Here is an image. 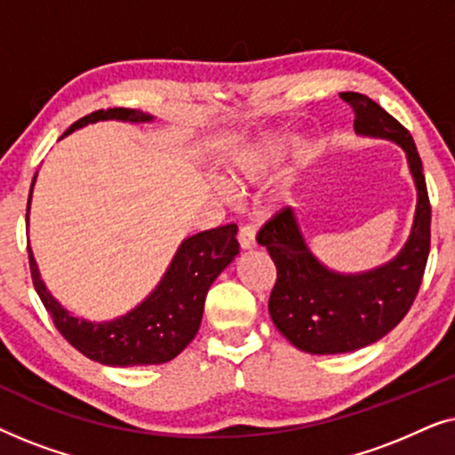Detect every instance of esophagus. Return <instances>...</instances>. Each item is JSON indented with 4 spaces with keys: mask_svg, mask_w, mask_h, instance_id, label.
<instances>
[{
    "mask_svg": "<svg viewBox=\"0 0 455 455\" xmlns=\"http://www.w3.org/2000/svg\"><path fill=\"white\" fill-rule=\"evenodd\" d=\"M238 242L242 251H251V248L257 246V232H254L252 226H242L238 232Z\"/></svg>",
    "mask_w": 455,
    "mask_h": 455,
    "instance_id": "1",
    "label": "esophagus"
}]
</instances>
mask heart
I'll return each mask as SVG.
<instances>
[{
    "instance_id": "heart-1",
    "label": "heart",
    "mask_w": 455,
    "mask_h": 455,
    "mask_svg": "<svg viewBox=\"0 0 455 455\" xmlns=\"http://www.w3.org/2000/svg\"><path fill=\"white\" fill-rule=\"evenodd\" d=\"M279 157H282V151L275 147L257 148V151L242 155V157L235 159V164L229 167L228 184L234 186V188H246V186L251 184L265 182V180L271 178Z\"/></svg>"
}]
</instances>
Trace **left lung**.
Here are the masks:
<instances>
[{
	"mask_svg": "<svg viewBox=\"0 0 455 455\" xmlns=\"http://www.w3.org/2000/svg\"><path fill=\"white\" fill-rule=\"evenodd\" d=\"M339 97L356 114V134L403 148L416 186V211L402 251L389 263L360 273H339L323 265L310 252L294 209H282L260 228L257 242L277 269L269 315L283 338L308 354L354 352L387 335L412 307L431 248V204L412 136L366 95L341 92Z\"/></svg>",
	"mask_w": 455,
	"mask_h": 455,
	"instance_id": "left-lung-1",
	"label": "left lung"
}]
</instances>
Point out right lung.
Instances as JSON below:
<instances>
[{"label": "right lung", "mask_w": 455, "mask_h": 455, "mask_svg": "<svg viewBox=\"0 0 455 455\" xmlns=\"http://www.w3.org/2000/svg\"><path fill=\"white\" fill-rule=\"evenodd\" d=\"M105 120L145 124L153 122V116L126 108L99 109L74 122L64 136ZM33 186H30V196H33ZM30 196L27 204V226ZM235 234L238 226L229 223L186 238L178 246L170 267L151 294L139 307L111 321L95 323L78 319L61 307L43 283L39 267L28 246L30 275L43 307L52 315L53 325L86 358L108 366L164 364L176 358L195 339L201 327L204 298L211 283L240 252Z\"/></svg>", "instance_id": "obj_1"}]
</instances>
